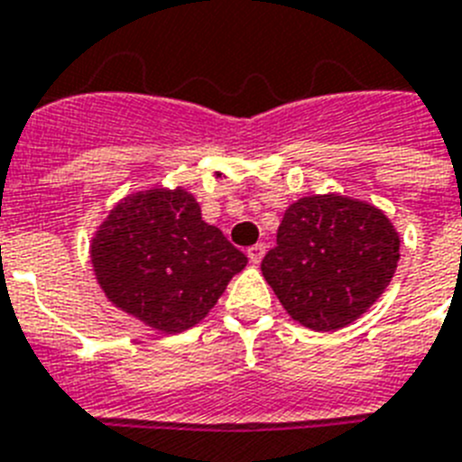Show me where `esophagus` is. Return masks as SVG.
Here are the masks:
<instances>
[{
    "instance_id": "1",
    "label": "esophagus",
    "mask_w": 462,
    "mask_h": 462,
    "mask_svg": "<svg viewBox=\"0 0 462 462\" xmlns=\"http://www.w3.org/2000/svg\"><path fill=\"white\" fill-rule=\"evenodd\" d=\"M263 254H265V244H254V246H249V251H246V256H249V261L254 265H258L261 261H263Z\"/></svg>"
}]
</instances>
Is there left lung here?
Instances as JSON below:
<instances>
[{"label":"left lung","instance_id":"1","mask_svg":"<svg viewBox=\"0 0 462 462\" xmlns=\"http://www.w3.org/2000/svg\"><path fill=\"white\" fill-rule=\"evenodd\" d=\"M399 232L377 206L341 194L303 197L284 211L261 270L284 310L316 332L346 328L373 306L399 265Z\"/></svg>","mask_w":462,"mask_h":462}]
</instances>
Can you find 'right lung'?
I'll return each mask as SVG.
<instances>
[{
  "label": "right lung",
  "mask_w": 462,
  "mask_h": 462,
  "mask_svg": "<svg viewBox=\"0 0 462 462\" xmlns=\"http://www.w3.org/2000/svg\"><path fill=\"white\" fill-rule=\"evenodd\" d=\"M89 258L108 301L163 335L204 320L246 265L182 187L123 197L97 227Z\"/></svg>",
  "instance_id": "right-lung-1"
}]
</instances>
